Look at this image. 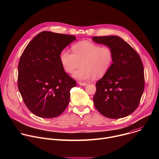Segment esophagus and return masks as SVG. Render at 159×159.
Segmentation results:
<instances>
[{
    "label": "esophagus",
    "mask_w": 159,
    "mask_h": 159,
    "mask_svg": "<svg viewBox=\"0 0 159 159\" xmlns=\"http://www.w3.org/2000/svg\"><path fill=\"white\" fill-rule=\"evenodd\" d=\"M79 84L80 85H82V86H85V85H86L87 84L85 83V82H79Z\"/></svg>",
    "instance_id": "obj_1"
}]
</instances>
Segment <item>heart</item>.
I'll return each mask as SVG.
<instances>
[{
	"label": "heart",
	"mask_w": 159,
	"mask_h": 159,
	"mask_svg": "<svg viewBox=\"0 0 159 159\" xmlns=\"http://www.w3.org/2000/svg\"><path fill=\"white\" fill-rule=\"evenodd\" d=\"M72 53L67 50H63L59 55L60 62L65 71L72 73L80 65L82 67L73 74V77L79 80L104 76L111 68L114 53L108 46H102L82 41L74 44Z\"/></svg>",
	"instance_id": "1"
}]
</instances>
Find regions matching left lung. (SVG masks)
<instances>
[{"label": "left lung", "mask_w": 159, "mask_h": 159, "mask_svg": "<svg viewBox=\"0 0 159 159\" xmlns=\"http://www.w3.org/2000/svg\"><path fill=\"white\" fill-rule=\"evenodd\" d=\"M92 39L109 47L114 53L109 70L96 84L94 106L107 118L126 117L138 107L143 93L144 69L140 57L117 36H94Z\"/></svg>", "instance_id": "8db88e82"}]
</instances>
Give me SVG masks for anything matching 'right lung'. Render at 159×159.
Instances as JSON below:
<instances>
[{
    "instance_id": "1",
    "label": "right lung",
    "mask_w": 159,
    "mask_h": 159,
    "mask_svg": "<svg viewBox=\"0 0 159 159\" xmlns=\"http://www.w3.org/2000/svg\"><path fill=\"white\" fill-rule=\"evenodd\" d=\"M75 39L73 35L43 31L22 53L18 65V89L34 115L55 118L69 104L70 90L77 83L64 71L59 55Z\"/></svg>"
}]
</instances>
